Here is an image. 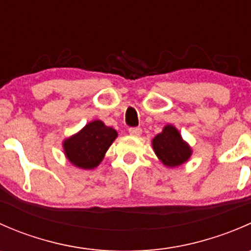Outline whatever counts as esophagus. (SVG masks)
Listing matches in <instances>:
<instances>
[{
    "label": "esophagus",
    "mask_w": 251,
    "mask_h": 251,
    "mask_svg": "<svg viewBox=\"0 0 251 251\" xmlns=\"http://www.w3.org/2000/svg\"><path fill=\"white\" fill-rule=\"evenodd\" d=\"M128 133L131 136H140L142 133V128L141 127H130L128 128Z\"/></svg>",
    "instance_id": "34e87169"
}]
</instances>
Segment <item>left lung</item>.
<instances>
[{"mask_svg":"<svg viewBox=\"0 0 251 251\" xmlns=\"http://www.w3.org/2000/svg\"><path fill=\"white\" fill-rule=\"evenodd\" d=\"M151 144L156 156L168 168L182 165L192 155L191 147L182 140L178 130L173 125H166L163 132L153 138Z\"/></svg>","mask_w":251,"mask_h":251,"instance_id":"obj_1","label":"left lung"}]
</instances>
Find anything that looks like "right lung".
<instances>
[{
    "mask_svg": "<svg viewBox=\"0 0 251 251\" xmlns=\"http://www.w3.org/2000/svg\"><path fill=\"white\" fill-rule=\"evenodd\" d=\"M116 137L118 132L113 127L105 126L100 120H95L63 142V148L73 165L90 170L100 165Z\"/></svg>",
    "mask_w": 251,
    "mask_h": 251,
    "instance_id": "obj_1",
    "label": "right lung"
}]
</instances>
